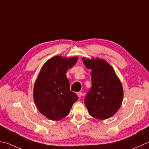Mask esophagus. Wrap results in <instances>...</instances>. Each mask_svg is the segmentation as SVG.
<instances>
[{"mask_svg":"<svg viewBox=\"0 0 149 149\" xmlns=\"http://www.w3.org/2000/svg\"><path fill=\"white\" fill-rule=\"evenodd\" d=\"M77 95H78V96L79 97V98H81V96H82V93H81V92H78L77 93Z\"/></svg>","mask_w":149,"mask_h":149,"instance_id":"34e87169","label":"esophagus"}]
</instances>
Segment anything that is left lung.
<instances>
[{"label": "left lung", "instance_id": "obj_1", "mask_svg": "<svg viewBox=\"0 0 149 149\" xmlns=\"http://www.w3.org/2000/svg\"><path fill=\"white\" fill-rule=\"evenodd\" d=\"M91 70L92 86L84 98L90 115L96 119L111 117L120 107L123 88L113 68L104 60L83 59Z\"/></svg>", "mask_w": 149, "mask_h": 149}]
</instances>
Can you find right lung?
<instances>
[{"label": "right lung", "mask_w": 149, "mask_h": 149, "mask_svg": "<svg viewBox=\"0 0 149 149\" xmlns=\"http://www.w3.org/2000/svg\"><path fill=\"white\" fill-rule=\"evenodd\" d=\"M77 57L65 58L54 56L42 67L34 87V100L40 113L51 120H59L69 114L77 95L70 90L66 77L68 69L72 68Z\"/></svg>", "instance_id": "add662e5"}]
</instances>
